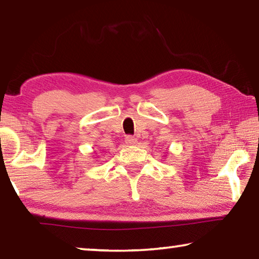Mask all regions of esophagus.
Instances as JSON below:
<instances>
[{
  "mask_svg": "<svg viewBox=\"0 0 259 259\" xmlns=\"http://www.w3.org/2000/svg\"><path fill=\"white\" fill-rule=\"evenodd\" d=\"M124 140H125V143L128 144V145H134V144L137 143V139H136L134 136H130V135L126 136Z\"/></svg>",
  "mask_w": 259,
  "mask_h": 259,
  "instance_id": "obj_1",
  "label": "esophagus"
}]
</instances>
